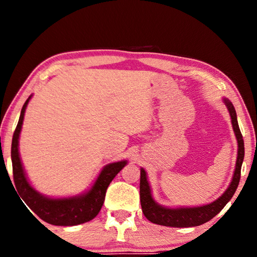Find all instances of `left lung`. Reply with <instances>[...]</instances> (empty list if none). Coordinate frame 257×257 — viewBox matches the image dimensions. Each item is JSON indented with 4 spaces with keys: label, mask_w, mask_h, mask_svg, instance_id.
Here are the masks:
<instances>
[{
    "label": "left lung",
    "mask_w": 257,
    "mask_h": 257,
    "mask_svg": "<svg viewBox=\"0 0 257 257\" xmlns=\"http://www.w3.org/2000/svg\"><path fill=\"white\" fill-rule=\"evenodd\" d=\"M223 102L229 111L234 136H236L238 143L236 168H234L232 180L228 186V188L214 202L205 204V205L193 207H167L160 205L154 199L153 195H152L150 182L147 180V173L144 169L141 168V185H139L141 205L146 219L150 220L151 222L173 228L197 227V225H201L213 219L232 198L234 191H236L239 185V180H240V170L243 155H245V149H243V139L238 125L236 110H234L232 103L228 98L224 97Z\"/></svg>",
    "instance_id": "obj_1"
}]
</instances>
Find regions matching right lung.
Returning <instances> with one entry per match:
<instances>
[{
	"label": "right lung",
	"mask_w": 257,
	"mask_h": 257,
	"mask_svg": "<svg viewBox=\"0 0 257 257\" xmlns=\"http://www.w3.org/2000/svg\"><path fill=\"white\" fill-rule=\"evenodd\" d=\"M32 96L33 95H30L21 108L20 118L15 130L11 145L14 180L19 196L35 214H37L43 221L50 224L77 225L88 222L101 211L108 185L122 170L128 161L122 160L106 164L99 172L93 186L85 193L76 195V196L53 198L41 194L30 185L19 154V137L21 128H23L26 108Z\"/></svg>",
	"instance_id": "add662e5"
}]
</instances>
